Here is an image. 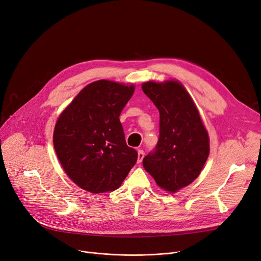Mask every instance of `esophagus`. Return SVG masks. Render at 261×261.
<instances>
[{"instance_id":"1","label":"esophagus","mask_w":261,"mask_h":261,"mask_svg":"<svg viewBox=\"0 0 261 261\" xmlns=\"http://www.w3.org/2000/svg\"><path fill=\"white\" fill-rule=\"evenodd\" d=\"M144 151L142 150V149H139L138 150V160H137V162L138 163H141L142 162V160H143V158H144Z\"/></svg>"}]
</instances>
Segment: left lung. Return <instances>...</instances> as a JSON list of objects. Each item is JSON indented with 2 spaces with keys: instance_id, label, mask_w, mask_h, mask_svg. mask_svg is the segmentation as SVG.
I'll return each instance as SVG.
<instances>
[{
  "instance_id": "8db88e82",
  "label": "left lung",
  "mask_w": 261,
  "mask_h": 261,
  "mask_svg": "<svg viewBox=\"0 0 261 261\" xmlns=\"http://www.w3.org/2000/svg\"><path fill=\"white\" fill-rule=\"evenodd\" d=\"M144 94L160 113V137L143 167L156 185L174 193L199 175L210 151L209 136L189 93L177 80L147 82Z\"/></svg>"
}]
</instances>
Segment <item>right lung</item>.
<instances>
[{
	"mask_svg": "<svg viewBox=\"0 0 261 261\" xmlns=\"http://www.w3.org/2000/svg\"><path fill=\"white\" fill-rule=\"evenodd\" d=\"M135 86L97 80L73 99L58 117L53 144L64 170L92 193L114 191L136 164L138 152L126 145L119 116Z\"/></svg>",
	"mask_w": 261,
	"mask_h": 261,
	"instance_id": "add662e5",
	"label": "right lung"
}]
</instances>
